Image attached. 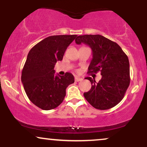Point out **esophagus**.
I'll use <instances>...</instances> for the list:
<instances>
[{
  "mask_svg": "<svg viewBox=\"0 0 147 147\" xmlns=\"http://www.w3.org/2000/svg\"><path fill=\"white\" fill-rule=\"evenodd\" d=\"M75 82H80V81L83 80V79L80 78V77H76L75 78Z\"/></svg>",
  "mask_w": 147,
  "mask_h": 147,
  "instance_id": "obj_1",
  "label": "esophagus"
}]
</instances>
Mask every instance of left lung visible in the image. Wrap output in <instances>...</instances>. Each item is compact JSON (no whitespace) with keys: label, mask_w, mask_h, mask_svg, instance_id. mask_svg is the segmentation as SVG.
<instances>
[{"label":"left lung","mask_w":147,"mask_h":147,"mask_svg":"<svg viewBox=\"0 0 147 147\" xmlns=\"http://www.w3.org/2000/svg\"><path fill=\"white\" fill-rule=\"evenodd\" d=\"M77 44L88 45L92 50V58L88 73L100 72L98 83L94 78L86 77L92 86L84 92L86 99L94 108L106 110L122 101L130 84L128 57L117 43L99 34L81 35L76 38Z\"/></svg>","instance_id":"obj_1"}]
</instances>
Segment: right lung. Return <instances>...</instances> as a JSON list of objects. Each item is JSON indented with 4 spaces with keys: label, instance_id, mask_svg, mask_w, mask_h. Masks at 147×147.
<instances>
[{
    "label": "right lung",
    "instance_id": "add662e5",
    "mask_svg": "<svg viewBox=\"0 0 147 147\" xmlns=\"http://www.w3.org/2000/svg\"><path fill=\"white\" fill-rule=\"evenodd\" d=\"M77 35H55L47 37L30 50L22 70L21 82L28 98L34 105L48 111L59 106L65 89L75 82L74 76L66 72L55 75V63L63 59L68 45Z\"/></svg>",
    "mask_w": 147,
    "mask_h": 147
}]
</instances>
